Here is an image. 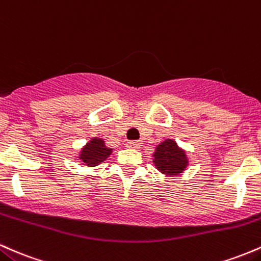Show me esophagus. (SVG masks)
<instances>
[{"label": "esophagus", "instance_id": "esophagus-1", "mask_svg": "<svg viewBox=\"0 0 261 261\" xmlns=\"http://www.w3.org/2000/svg\"><path fill=\"white\" fill-rule=\"evenodd\" d=\"M128 148H132V149H138L142 146V142H139V140H136V142H128Z\"/></svg>", "mask_w": 261, "mask_h": 261}]
</instances>
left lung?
<instances>
[{
  "mask_svg": "<svg viewBox=\"0 0 261 261\" xmlns=\"http://www.w3.org/2000/svg\"><path fill=\"white\" fill-rule=\"evenodd\" d=\"M155 168L166 176H177L189 165L186 151L177 145L174 139H165L156 145L153 154Z\"/></svg>",
  "mask_w": 261,
  "mask_h": 261,
  "instance_id": "8db88e82",
  "label": "left lung"
}]
</instances>
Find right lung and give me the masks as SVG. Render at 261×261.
I'll return each instance as SVG.
<instances>
[{
	"label": "right lung",
	"mask_w": 261,
	"mask_h": 261,
	"mask_svg": "<svg viewBox=\"0 0 261 261\" xmlns=\"http://www.w3.org/2000/svg\"><path fill=\"white\" fill-rule=\"evenodd\" d=\"M111 154H112V149L106 145L105 139L95 137V138L90 139L89 143H86L81 148L77 158L80 159L83 165L95 168V166L103 163Z\"/></svg>",
	"instance_id": "add662e5"
}]
</instances>
